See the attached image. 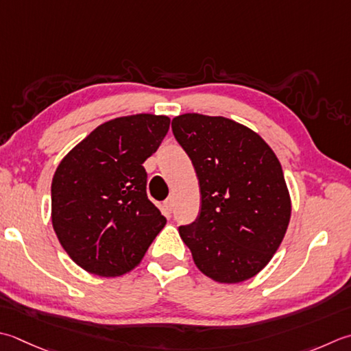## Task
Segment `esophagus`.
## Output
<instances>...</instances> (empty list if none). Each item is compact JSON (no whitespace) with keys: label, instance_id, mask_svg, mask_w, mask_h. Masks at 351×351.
Returning <instances> with one entry per match:
<instances>
[{"label":"esophagus","instance_id":"esophagus-1","mask_svg":"<svg viewBox=\"0 0 351 351\" xmlns=\"http://www.w3.org/2000/svg\"><path fill=\"white\" fill-rule=\"evenodd\" d=\"M173 205H175V201L171 196H169L166 201H164V208H166L169 213H171V210H173Z\"/></svg>","mask_w":351,"mask_h":351}]
</instances>
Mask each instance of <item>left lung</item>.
I'll list each match as a JSON object with an SVG mask.
<instances>
[{"instance_id": "obj_1", "label": "left lung", "mask_w": 351, "mask_h": 351, "mask_svg": "<svg viewBox=\"0 0 351 351\" xmlns=\"http://www.w3.org/2000/svg\"><path fill=\"white\" fill-rule=\"evenodd\" d=\"M171 130L199 180L201 210L195 222L180 226L197 269L219 283L257 276L291 219L278 158L258 134L225 117L182 114Z\"/></svg>"}]
</instances>
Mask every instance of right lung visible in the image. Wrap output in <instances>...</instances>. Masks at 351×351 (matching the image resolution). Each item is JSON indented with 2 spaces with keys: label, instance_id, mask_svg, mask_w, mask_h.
<instances>
[{
  "label": "right lung",
  "instance_id": "obj_1",
  "mask_svg": "<svg viewBox=\"0 0 351 351\" xmlns=\"http://www.w3.org/2000/svg\"><path fill=\"white\" fill-rule=\"evenodd\" d=\"M169 126L166 115L119 117L95 128L60 161L51 182V222L82 269L123 276L164 228L166 217L146 193L143 162Z\"/></svg>",
  "mask_w": 351,
  "mask_h": 351
}]
</instances>
